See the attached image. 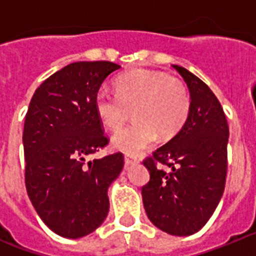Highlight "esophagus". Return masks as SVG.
Returning a JSON list of instances; mask_svg holds the SVG:
<instances>
[{"label": "esophagus", "mask_w": 256, "mask_h": 256, "mask_svg": "<svg viewBox=\"0 0 256 256\" xmlns=\"http://www.w3.org/2000/svg\"><path fill=\"white\" fill-rule=\"evenodd\" d=\"M138 162V160L137 159H132V158H128V156H126L124 158V164H126V166H130V165H134Z\"/></svg>", "instance_id": "1"}]
</instances>
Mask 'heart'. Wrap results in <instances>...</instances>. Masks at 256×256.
Here are the masks:
<instances>
[{"mask_svg":"<svg viewBox=\"0 0 256 256\" xmlns=\"http://www.w3.org/2000/svg\"><path fill=\"white\" fill-rule=\"evenodd\" d=\"M116 94L100 90L94 96V112L110 130L124 124L133 110V126L115 133L112 144L126 155H140L151 148L158 136L169 140L180 130L191 108L186 84L162 72L134 69L115 80Z\"/></svg>","mask_w":256,"mask_h":256,"instance_id":"1","label":"heart"}]
</instances>
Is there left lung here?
<instances>
[{
  "label": "left lung",
  "mask_w": 256,
  "mask_h": 256,
  "mask_svg": "<svg viewBox=\"0 0 256 256\" xmlns=\"http://www.w3.org/2000/svg\"><path fill=\"white\" fill-rule=\"evenodd\" d=\"M173 68L186 82L191 108L180 132L144 162L150 180L142 187V200L155 227L173 236H190L206 224L223 195L230 130L212 90L184 68ZM155 160L171 170L156 167Z\"/></svg>",
  "instance_id": "8db88e82"
}]
</instances>
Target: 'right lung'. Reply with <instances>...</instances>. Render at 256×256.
Returning a JSON list of instances; mask_svg holds the SVG:
<instances>
[{
	"label": "right lung",
	"instance_id": "obj_1",
	"mask_svg": "<svg viewBox=\"0 0 256 256\" xmlns=\"http://www.w3.org/2000/svg\"><path fill=\"white\" fill-rule=\"evenodd\" d=\"M119 68L108 61L69 64L29 104L22 132L26 192L40 218L61 237L87 236L108 216V190L123 169V154L90 162L87 156L108 144L94 96Z\"/></svg>",
	"mask_w": 256,
	"mask_h": 256
}]
</instances>
